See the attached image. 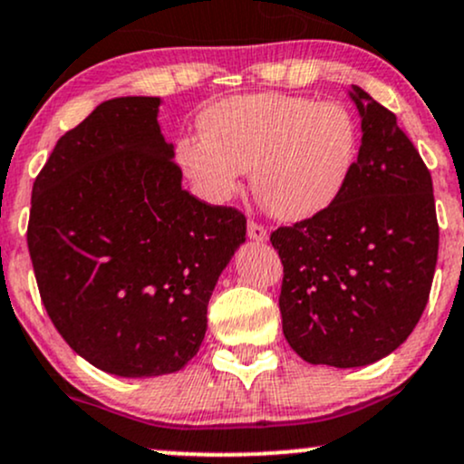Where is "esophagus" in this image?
<instances>
[{"label":"esophagus","instance_id":"obj_1","mask_svg":"<svg viewBox=\"0 0 464 464\" xmlns=\"http://www.w3.org/2000/svg\"><path fill=\"white\" fill-rule=\"evenodd\" d=\"M247 234H249V238H252V241H256V243H263V241H266V238H269V232H266V227L263 226V223H256V221H249Z\"/></svg>","mask_w":464,"mask_h":464}]
</instances>
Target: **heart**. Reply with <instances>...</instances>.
Masks as SVG:
<instances>
[{
  "mask_svg": "<svg viewBox=\"0 0 464 464\" xmlns=\"http://www.w3.org/2000/svg\"><path fill=\"white\" fill-rule=\"evenodd\" d=\"M201 134L178 143L179 165L201 198L226 204L252 169L256 195L282 221L328 210L350 182L361 147L345 106L285 92L227 97L201 117Z\"/></svg>",
  "mask_w": 464,
  "mask_h": 464,
  "instance_id": "b5f03b06",
  "label": "heart"
}]
</instances>
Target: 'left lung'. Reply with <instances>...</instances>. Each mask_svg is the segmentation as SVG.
<instances>
[{
	"label": "left lung",
	"instance_id": "obj_1",
	"mask_svg": "<svg viewBox=\"0 0 464 464\" xmlns=\"http://www.w3.org/2000/svg\"><path fill=\"white\" fill-rule=\"evenodd\" d=\"M362 145L341 198L271 232L285 277L282 330L310 364L364 367L421 319L439 256L432 178L395 114L361 86Z\"/></svg>",
	"mask_w": 464,
	"mask_h": 464
}]
</instances>
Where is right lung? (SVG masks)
Instances as JSON below:
<instances>
[{"mask_svg":"<svg viewBox=\"0 0 464 464\" xmlns=\"http://www.w3.org/2000/svg\"><path fill=\"white\" fill-rule=\"evenodd\" d=\"M160 97H117L60 136L32 187L27 249L49 319L121 378L173 373L199 350L247 221L182 188Z\"/></svg>","mask_w":464,"mask_h":464,"instance_id":"right-lung-1","label":"right lung"}]
</instances>
